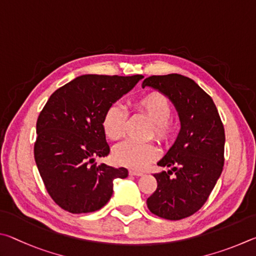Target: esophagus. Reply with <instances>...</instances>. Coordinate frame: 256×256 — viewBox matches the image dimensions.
Masks as SVG:
<instances>
[{
  "mask_svg": "<svg viewBox=\"0 0 256 256\" xmlns=\"http://www.w3.org/2000/svg\"><path fill=\"white\" fill-rule=\"evenodd\" d=\"M129 174H130V176H144V173L140 172V171H136V170H130V171H129Z\"/></svg>",
  "mask_w": 256,
  "mask_h": 256,
  "instance_id": "obj_1",
  "label": "esophagus"
}]
</instances>
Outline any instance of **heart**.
I'll return each instance as SVG.
<instances>
[{"label": "heart", "instance_id": "obj_1", "mask_svg": "<svg viewBox=\"0 0 256 256\" xmlns=\"http://www.w3.org/2000/svg\"><path fill=\"white\" fill-rule=\"evenodd\" d=\"M135 109L144 114L152 122V135L163 142H171L176 132V124L170 119L172 106L168 98L162 93L150 92L137 98L134 103ZM127 124V114L118 104L108 108L102 120V128L106 136L111 140L124 137ZM114 160L121 166L130 168H144L147 164L158 156L156 146L150 144H137L134 142H124L114 150Z\"/></svg>", "mask_w": 256, "mask_h": 256}]
</instances>
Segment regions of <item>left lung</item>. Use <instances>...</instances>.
I'll use <instances>...</instances> for the list:
<instances>
[{"instance_id": "left-lung-1", "label": "left lung", "mask_w": 256, "mask_h": 256, "mask_svg": "<svg viewBox=\"0 0 256 256\" xmlns=\"http://www.w3.org/2000/svg\"><path fill=\"white\" fill-rule=\"evenodd\" d=\"M142 86L164 94L181 122L176 140L158 162L170 170L154 174L158 189L147 199L150 212L178 220L198 212L216 186L224 168L225 130L212 98L194 80L180 74L150 76Z\"/></svg>"}]
</instances>
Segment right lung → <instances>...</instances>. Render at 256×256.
<instances>
[{"instance_id": "obj_1", "label": "right lung", "mask_w": 256, "mask_h": 256, "mask_svg": "<svg viewBox=\"0 0 256 256\" xmlns=\"http://www.w3.org/2000/svg\"><path fill=\"white\" fill-rule=\"evenodd\" d=\"M144 78L85 74L54 92L37 120L34 160L44 186L60 208L72 214L101 209L124 168L96 164L110 153L102 120L108 108Z\"/></svg>"}]
</instances>
